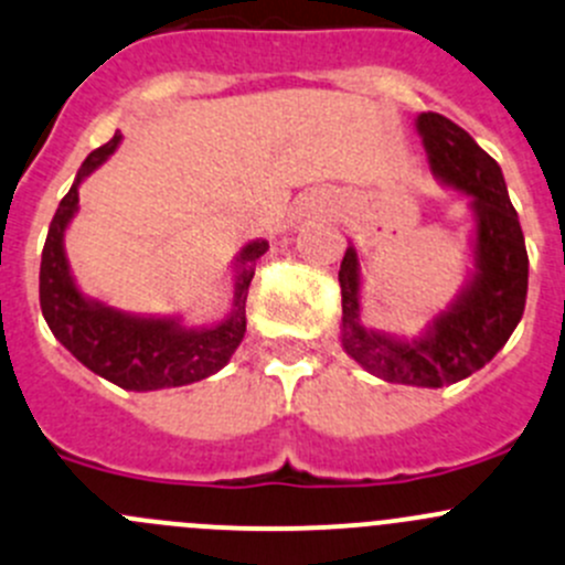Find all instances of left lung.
<instances>
[{"instance_id":"left-lung-1","label":"left lung","mask_w":565,"mask_h":565,"mask_svg":"<svg viewBox=\"0 0 565 565\" xmlns=\"http://www.w3.org/2000/svg\"><path fill=\"white\" fill-rule=\"evenodd\" d=\"M416 129L430 168L447 184L472 195L478 212L475 278L458 303L434 322L428 337L397 342L359 322V259L348 248L339 267L342 348L383 381L439 388L489 364L519 326L527 300V248L500 166L469 131L439 113H422Z\"/></svg>"}]
</instances>
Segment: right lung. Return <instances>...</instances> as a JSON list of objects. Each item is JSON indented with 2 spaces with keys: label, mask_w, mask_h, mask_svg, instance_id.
I'll return each mask as SVG.
<instances>
[{
  "label": "right lung",
  "mask_w": 565,
  "mask_h": 565,
  "mask_svg": "<svg viewBox=\"0 0 565 565\" xmlns=\"http://www.w3.org/2000/svg\"><path fill=\"white\" fill-rule=\"evenodd\" d=\"M120 135L109 143L98 146L79 168L74 188L60 201L49 226L46 245L41 256V311L54 337L96 375L118 383L120 388L151 392V388L184 386L215 375L245 337V298H248L254 262L265 256L270 245L256 239L239 254L237 295L226 322L201 331H184L173 320H140L120 315L102 303L85 300L68 273L63 250V232L74 217L79 193L76 184L82 177L96 171L115 151Z\"/></svg>",
  "instance_id": "obj_1"
}]
</instances>
